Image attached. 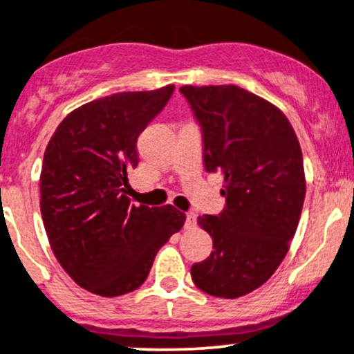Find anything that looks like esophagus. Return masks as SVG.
Here are the masks:
<instances>
[{
    "label": "esophagus",
    "mask_w": 354,
    "mask_h": 354,
    "mask_svg": "<svg viewBox=\"0 0 354 354\" xmlns=\"http://www.w3.org/2000/svg\"><path fill=\"white\" fill-rule=\"evenodd\" d=\"M185 227H187L188 230L193 229V227H196V215L195 214H192V212L187 214V222H185Z\"/></svg>",
    "instance_id": "1"
}]
</instances>
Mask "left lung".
I'll return each mask as SVG.
<instances>
[{
	"label": "left lung",
	"mask_w": 354,
	"mask_h": 354,
	"mask_svg": "<svg viewBox=\"0 0 354 354\" xmlns=\"http://www.w3.org/2000/svg\"><path fill=\"white\" fill-rule=\"evenodd\" d=\"M203 132L208 173L224 176L225 208L202 215L214 251L192 266L202 292L237 299L277 271L295 236L305 198L304 158L285 113L236 84L180 88Z\"/></svg>",
	"instance_id": "obj_1"
}]
</instances>
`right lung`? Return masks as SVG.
<instances>
[{"label":"right lung","instance_id":"obj_1","mask_svg":"<svg viewBox=\"0 0 354 354\" xmlns=\"http://www.w3.org/2000/svg\"><path fill=\"white\" fill-rule=\"evenodd\" d=\"M124 91L73 110L44 152L40 212L49 244L81 288L102 297L133 292L187 215L173 205H132L129 171L137 139L173 95Z\"/></svg>","mask_w":354,"mask_h":354}]
</instances>
